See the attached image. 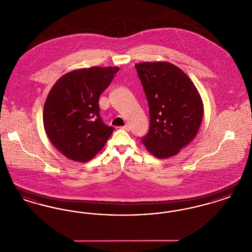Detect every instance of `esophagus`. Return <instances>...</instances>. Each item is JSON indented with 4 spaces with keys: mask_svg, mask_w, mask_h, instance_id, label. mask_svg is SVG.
<instances>
[{
    "mask_svg": "<svg viewBox=\"0 0 252 252\" xmlns=\"http://www.w3.org/2000/svg\"><path fill=\"white\" fill-rule=\"evenodd\" d=\"M122 128L123 129H125V130H126V131H129V129H130V126L126 124V125H125L124 126H122Z\"/></svg>",
    "mask_w": 252,
    "mask_h": 252,
    "instance_id": "obj_1",
    "label": "esophagus"
}]
</instances>
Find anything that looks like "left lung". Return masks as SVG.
<instances>
[{
	"label": "left lung",
	"mask_w": 252,
	"mask_h": 252,
	"mask_svg": "<svg viewBox=\"0 0 252 252\" xmlns=\"http://www.w3.org/2000/svg\"><path fill=\"white\" fill-rule=\"evenodd\" d=\"M135 68L144 88L150 126L141 140L158 158L175 156L198 132L203 104L187 74L169 62H144Z\"/></svg>",
	"instance_id": "1"
}]
</instances>
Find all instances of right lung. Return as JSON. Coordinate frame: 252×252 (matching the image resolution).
<instances>
[{
  "label": "right lung",
  "mask_w": 252,
  "mask_h": 252,
  "mask_svg": "<svg viewBox=\"0 0 252 252\" xmlns=\"http://www.w3.org/2000/svg\"><path fill=\"white\" fill-rule=\"evenodd\" d=\"M118 67H93L66 73L50 91L43 125L50 141L68 158L89 161L104 147L114 128L100 116L99 97Z\"/></svg>",
  "instance_id": "1"
}]
</instances>
